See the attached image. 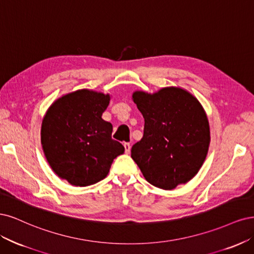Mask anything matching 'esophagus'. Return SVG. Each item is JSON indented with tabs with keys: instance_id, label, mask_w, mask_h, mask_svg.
Segmentation results:
<instances>
[{
	"instance_id": "obj_1",
	"label": "esophagus",
	"mask_w": 254,
	"mask_h": 254,
	"mask_svg": "<svg viewBox=\"0 0 254 254\" xmlns=\"http://www.w3.org/2000/svg\"><path fill=\"white\" fill-rule=\"evenodd\" d=\"M124 145H125V149H126V153L128 154L130 152V144L128 142H126Z\"/></svg>"
}]
</instances>
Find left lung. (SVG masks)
<instances>
[{
  "label": "left lung",
  "mask_w": 254,
  "mask_h": 254,
  "mask_svg": "<svg viewBox=\"0 0 254 254\" xmlns=\"http://www.w3.org/2000/svg\"><path fill=\"white\" fill-rule=\"evenodd\" d=\"M132 99L144 118L143 137L132 155L145 181L173 190L198 173L210 145L206 111L187 89L162 87L153 94L135 91Z\"/></svg>",
  "instance_id": "8db88e82"
}]
</instances>
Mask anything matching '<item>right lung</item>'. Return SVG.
Segmentation results:
<instances>
[{"label":"right lung","instance_id":"obj_1","mask_svg":"<svg viewBox=\"0 0 254 254\" xmlns=\"http://www.w3.org/2000/svg\"><path fill=\"white\" fill-rule=\"evenodd\" d=\"M110 94L78 89L58 98L46 111L41 143L47 162L61 179L76 187L102 181L125 146L112 139L113 126L102 119Z\"/></svg>","mask_w":254,"mask_h":254}]
</instances>
